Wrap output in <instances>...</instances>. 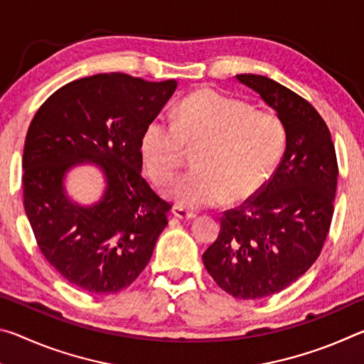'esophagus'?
<instances>
[{"mask_svg":"<svg viewBox=\"0 0 364 364\" xmlns=\"http://www.w3.org/2000/svg\"><path fill=\"white\" fill-rule=\"evenodd\" d=\"M171 215L176 218L180 220H193L196 218V213L191 212V210H186V208H183L180 205H175L173 208H171Z\"/></svg>","mask_w":364,"mask_h":364,"instance_id":"1","label":"esophagus"}]
</instances>
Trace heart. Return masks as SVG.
Here are the masks:
<instances>
[{
	"label": "heart",
	"instance_id": "1",
	"mask_svg": "<svg viewBox=\"0 0 364 364\" xmlns=\"http://www.w3.org/2000/svg\"><path fill=\"white\" fill-rule=\"evenodd\" d=\"M284 127L273 112L202 88L178 104L173 120L157 115L141 133V154L154 183L167 184L196 149V170L175 183L178 205L213 207L226 197L239 202L254 196L278 165Z\"/></svg>",
	"mask_w": 364,
	"mask_h": 364
}]
</instances>
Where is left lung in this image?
I'll return each mask as SVG.
<instances>
[{
    "mask_svg": "<svg viewBox=\"0 0 364 364\" xmlns=\"http://www.w3.org/2000/svg\"><path fill=\"white\" fill-rule=\"evenodd\" d=\"M236 78L276 110L286 151L257 194L225 212L217 241L202 260L225 292L260 300L291 286L321 254L338 168L329 128L310 102L268 77L241 73Z\"/></svg>",
    "mask_w": 364,
    "mask_h": 364,
    "instance_id": "obj_1",
    "label": "left lung"
}]
</instances>
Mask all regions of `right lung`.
Returning a JSON list of instances; mask_svg holds the SVG:
<instances>
[{
	"label": "right lung",
	"instance_id": "add662e5",
	"mask_svg": "<svg viewBox=\"0 0 364 364\" xmlns=\"http://www.w3.org/2000/svg\"><path fill=\"white\" fill-rule=\"evenodd\" d=\"M176 85L97 73L59 88L30 123L23 207L41 254L82 291L115 294L130 286L168 225L171 205L141 175V133ZM80 163L97 164L107 178L96 205L80 206L65 193V173Z\"/></svg>",
	"mask_w": 364,
	"mask_h": 364
}]
</instances>
